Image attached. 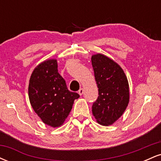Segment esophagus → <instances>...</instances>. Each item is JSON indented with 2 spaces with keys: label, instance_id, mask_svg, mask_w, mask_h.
Listing matches in <instances>:
<instances>
[{
  "label": "esophagus",
  "instance_id": "1",
  "mask_svg": "<svg viewBox=\"0 0 161 161\" xmlns=\"http://www.w3.org/2000/svg\"><path fill=\"white\" fill-rule=\"evenodd\" d=\"M83 93H84V89H83V88H80V89L79 90V95H82Z\"/></svg>",
  "mask_w": 161,
  "mask_h": 161
}]
</instances>
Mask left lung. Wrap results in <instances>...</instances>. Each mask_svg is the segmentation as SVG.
Masks as SVG:
<instances>
[{
	"label": "left lung",
	"mask_w": 161,
	"mask_h": 161,
	"mask_svg": "<svg viewBox=\"0 0 161 161\" xmlns=\"http://www.w3.org/2000/svg\"><path fill=\"white\" fill-rule=\"evenodd\" d=\"M92 64L99 95L92 105V114L99 124L112 125L128 106V79L120 66L104 54L92 55Z\"/></svg>",
	"instance_id": "obj_1"
}]
</instances>
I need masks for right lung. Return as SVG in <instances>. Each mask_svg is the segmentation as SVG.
Instances as JSON below:
<instances>
[{
    "label": "right lung",
    "mask_w": 161,
    "mask_h": 161,
    "mask_svg": "<svg viewBox=\"0 0 161 161\" xmlns=\"http://www.w3.org/2000/svg\"><path fill=\"white\" fill-rule=\"evenodd\" d=\"M29 97L33 110L50 126L63 125L79 94L69 92L59 74L55 59L41 63L33 70L29 84Z\"/></svg>",
    "instance_id": "add662e5"
}]
</instances>
